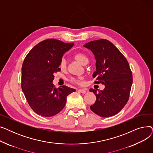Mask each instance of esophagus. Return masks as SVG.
Wrapping results in <instances>:
<instances>
[{"mask_svg": "<svg viewBox=\"0 0 153 153\" xmlns=\"http://www.w3.org/2000/svg\"><path fill=\"white\" fill-rule=\"evenodd\" d=\"M78 91H79L80 92H81L82 94H85V92H87V90L85 89H79Z\"/></svg>", "mask_w": 153, "mask_h": 153, "instance_id": "esophagus-1", "label": "esophagus"}]
</instances>
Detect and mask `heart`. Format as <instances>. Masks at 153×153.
I'll return each instance as SVG.
<instances>
[{
    "label": "heart",
    "mask_w": 153,
    "mask_h": 153,
    "mask_svg": "<svg viewBox=\"0 0 153 153\" xmlns=\"http://www.w3.org/2000/svg\"><path fill=\"white\" fill-rule=\"evenodd\" d=\"M74 58L78 61L79 62H81L82 64H85L89 62V59L87 57V56L82 53H77L74 56ZM59 67L61 69H64L66 67V61L64 59H62L60 61ZM70 81L72 83L76 84H82V77H80L77 78L72 77L70 79Z\"/></svg>",
    "instance_id": "heart-1"
}]
</instances>
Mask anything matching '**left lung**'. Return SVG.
<instances>
[{"mask_svg":"<svg viewBox=\"0 0 153 153\" xmlns=\"http://www.w3.org/2000/svg\"><path fill=\"white\" fill-rule=\"evenodd\" d=\"M96 59L95 84L105 85L103 91L90 89L96 96L91 110L102 117L117 114L126 104L133 82L132 72L123 54L110 41L100 39L86 43Z\"/></svg>","mask_w":153,"mask_h":153,"instance_id":"8db88e82","label":"left lung"}]
</instances>
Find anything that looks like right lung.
<instances>
[{
    "label": "right lung",
    "instance_id": "add662e5",
    "mask_svg": "<svg viewBox=\"0 0 153 153\" xmlns=\"http://www.w3.org/2000/svg\"><path fill=\"white\" fill-rule=\"evenodd\" d=\"M74 43H64L47 39L30 51L22 68V89L31 108L38 115L54 116L66 105V97L76 89L66 85L56 88L52 82L59 68L63 54Z\"/></svg>",
    "mask_w": 153,
    "mask_h": 153
}]
</instances>
